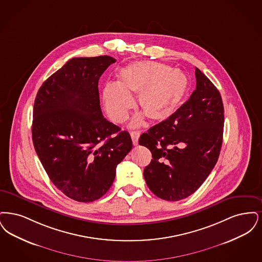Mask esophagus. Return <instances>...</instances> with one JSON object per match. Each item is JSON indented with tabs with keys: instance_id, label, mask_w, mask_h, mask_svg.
I'll list each match as a JSON object with an SVG mask.
<instances>
[{
	"instance_id": "obj_1",
	"label": "esophagus",
	"mask_w": 262,
	"mask_h": 262,
	"mask_svg": "<svg viewBox=\"0 0 262 262\" xmlns=\"http://www.w3.org/2000/svg\"><path fill=\"white\" fill-rule=\"evenodd\" d=\"M131 135V139H132V142H133V145L137 146L138 145V142H139V137H140V133L138 131H132L130 133Z\"/></svg>"
}]
</instances>
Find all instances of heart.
Listing matches in <instances>:
<instances>
[{"mask_svg":"<svg viewBox=\"0 0 262 262\" xmlns=\"http://www.w3.org/2000/svg\"><path fill=\"white\" fill-rule=\"evenodd\" d=\"M116 76L117 84H105L102 94L106 114L116 123L123 122L133 107V94H137V105L143 113L132 120V125L137 126L145 115L154 122L169 118L189 89L185 73L158 61L131 63L120 69Z\"/></svg>","mask_w":262,"mask_h":262,"instance_id":"b5f03b06","label":"heart"}]
</instances>
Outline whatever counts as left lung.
I'll list each match as a JSON object with an SVG mask.
<instances>
[{
  "mask_svg": "<svg viewBox=\"0 0 262 262\" xmlns=\"http://www.w3.org/2000/svg\"><path fill=\"white\" fill-rule=\"evenodd\" d=\"M194 73L196 84L190 99L139 139L152 157L144 169L148 189L165 201L177 202L194 193L216 164L222 146L220 93L200 69Z\"/></svg>",
  "mask_w": 262,
  "mask_h": 262,
  "instance_id": "left-lung-1",
  "label": "left lung"
}]
</instances>
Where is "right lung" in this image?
<instances>
[{
    "label": "right lung",
    "instance_id": "add662e5",
    "mask_svg": "<svg viewBox=\"0 0 262 262\" xmlns=\"http://www.w3.org/2000/svg\"><path fill=\"white\" fill-rule=\"evenodd\" d=\"M115 58L73 57L37 93L32 140L53 184L70 199L90 203L112 187L132 148L127 131L102 116L98 84Z\"/></svg>",
    "mask_w": 262,
    "mask_h": 262
}]
</instances>
